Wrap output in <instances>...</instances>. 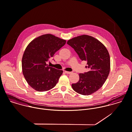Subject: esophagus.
<instances>
[{"label":"esophagus","instance_id":"esophagus-1","mask_svg":"<svg viewBox=\"0 0 132 132\" xmlns=\"http://www.w3.org/2000/svg\"><path fill=\"white\" fill-rule=\"evenodd\" d=\"M65 73L69 74L72 73V72H69V71H65Z\"/></svg>","mask_w":132,"mask_h":132}]
</instances>
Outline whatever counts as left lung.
<instances>
[{
	"label": "left lung",
	"instance_id": "1",
	"mask_svg": "<svg viewBox=\"0 0 132 132\" xmlns=\"http://www.w3.org/2000/svg\"><path fill=\"white\" fill-rule=\"evenodd\" d=\"M71 46L81 61L87 62L88 72L80 73L79 80L72 84L74 91L82 95H90L102 87L110 68L109 53L103 44L94 37L80 35L69 40Z\"/></svg>",
	"mask_w": 132,
	"mask_h": 132
}]
</instances>
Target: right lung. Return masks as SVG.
Instances as JSON below:
<instances>
[{"mask_svg":"<svg viewBox=\"0 0 132 132\" xmlns=\"http://www.w3.org/2000/svg\"><path fill=\"white\" fill-rule=\"evenodd\" d=\"M66 42L47 34L36 38L28 45L23 56L22 66L23 74L31 87L44 92L55 87L63 71L50 67L46 63Z\"/></svg>","mask_w":132,"mask_h":132,"instance_id":"right-lung-1","label":"right lung"}]
</instances>
